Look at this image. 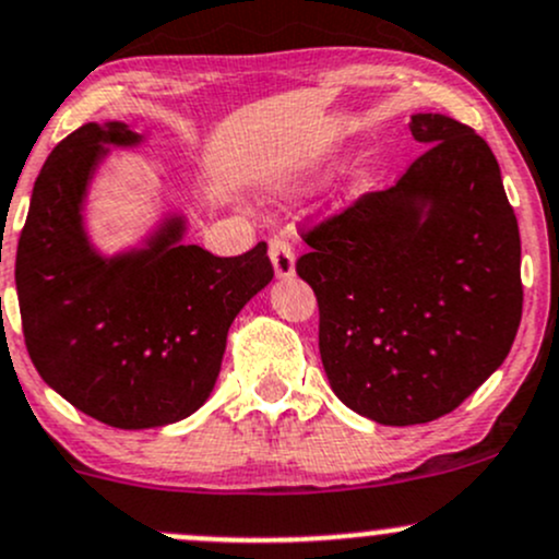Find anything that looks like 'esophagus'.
Listing matches in <instances>:
<instances>
[{
  "label": "esophagus",
  "mask_w": 559,
  "mask_h": 559,
  "mask_svg": "<svg viewBox=\"0 0 559 559\" xmlns=\"http://www.w3.org/2000/svg\"><path fill=\"white\" fill-rule=\"evenodd\" d=\"M270 262L278 278H292L295 275V249L286 238L270 240Z\"/></svg>",
  "instance_id": "34e87169"
}]
</instances>
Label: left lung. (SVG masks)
I'll return each instance as SVG.
<instances>
[{
    "instance_id": "left-lung-1",
    "label": "left lung",
    "mask_w": 559,
    "mask_h": 559,
    "mask_svg": "<svg viewBox=\"0 0 559 559\" xmlns=\"http://www.w3.org/2000/svg\"><path fill=\"white\" fill-rule=\"evenodd\" d=\"M409 131L426 150L402 179L305 233L297 260L329 385L383 426L452 413L522 319L520 227L496 155L448 115H413Z\"/></svg>"
}]
</instances>
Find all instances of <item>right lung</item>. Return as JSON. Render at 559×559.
<instances>
[{"label": "right lung", "mask_w": 559, "mask_h": 559, "mask_svg": "<svg viewBox=\"0 0 559 559\" xmlns=\"http://www.w3.org/2000/svg\"><path fill=\"white\" fill-rule=\"evenodd\" d=\"M141 141L126 122L69 133L34 181L15 254L23 340L43 380L115 428H157L214 391L227 332L273 281L267 243L214 257L181 243L171 216L144 249L102 257L82 222L87 181L107 146Z\"/></svg>", "instance_id": "right-lung-1"}]
</instances>
